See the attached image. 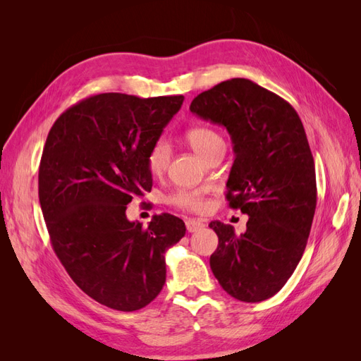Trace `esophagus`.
<instances>
[{
  "instance_id": "34e87169",
  "label": "esophagus",
  "mask_w": 361,
  "mask_h": 361,
  "mask_svg": "<svg viewBox=\"0 0 361 361\" xmlns=\"http://www.w3.org/2000/svg\"><path fill=\"white\" fill-rule=\"evenodd\" d=\"M185 224H187L188 232H197V231H200V228L204 227V223L202 220H195V218L187 220V221H185Z\"/></svg>"
}]
</instances>
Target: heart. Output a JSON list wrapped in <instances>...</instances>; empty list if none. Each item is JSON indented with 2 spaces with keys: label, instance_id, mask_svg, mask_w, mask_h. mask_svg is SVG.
Returning <instances> with one entry per match:
<instances>
[{
  "label": "heart",
  "instance_id": "obj_1",
  "mask_svg": "<svg viewBox=\"0 0 361 361\" xmlns=\"http://www.w3.org/2000/svg\"><path fill=\"white\" fill-rule=\"evenodd\" d=\"M187 140L191 145V147L203 158L209 154L214 147L224 145L221 135L209 126L190 128L187 130ZM170 154H171L170 145L167 143V140H164V138H158L155 143L150 146L146 161H147V167L152 174H161L164 170L167 169V164L170 161ZM170 202L173 204L180 206V207H187V209H199V207L202 206L200 192L194 191V190L176 191L174 194H171Z\"/></svg>",
  "mask_w": 361,
  "mask_h": 361
}]
</instances>
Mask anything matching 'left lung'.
I'll return each instance as SVG.
<instances>
[{
	"mask_svg": "<svg viewBox=\"0 0 361 361\" xmlns=\"http://www.w3.org/2000/svg\"><path fill=\"white\" fill-rule=\"evenodd\" d=\"M190 110L231 134L235 161L226 199L248 215L241 235L211 221L218 236L211 269L231 297L268 300L301 260L316 209L314 161L301 118L283 97L245 78L200 93Z\"/></svg>",
	"mask_w": 361,
	"mask_h": 361,
	"instance_id": "left-lung-1",
	"label": "left lung"
}]
</instances>
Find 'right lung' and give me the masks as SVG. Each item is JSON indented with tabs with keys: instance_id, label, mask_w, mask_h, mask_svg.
Masks as SVG:
<instances>
[{
	"instance_id": "1",
	"label": "right lung",
	"mask_w": 361,
	"mask_h": 361,
	"mask_svg": "<svg viewBox=\"0 0 361 361\" xmlns=\"http://www.w3.org/2000/svg\"><path fill=\"white\" fill-rule=\"evenodd\" d=\"M183 96L141 99L101 93L52 125L39 167V200L51 244L71 279L106 307L134 312L166 283V251L185 223L161 214L145 228L126 204L152 190L147 152Z\"/></svg>"
}]
</instances>
